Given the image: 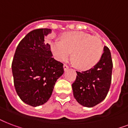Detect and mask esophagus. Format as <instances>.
Instances as JSON below:
<instances>
[{"mask_svg":"<svg viewBox=\"0 0 128 128\" xmlns=\"http://www.w3.org/2000/svg\"><path fill=\"white\" fill-rule=\"evenodd\" d=\"M63 67H64V70H66L67 69H68V66L66 65V64H64V66H63Z\"/></svg>","mask_w":128,"mask_h":128,"instance_id":"esophagus-1","label":"esophagus"}]
</instances>
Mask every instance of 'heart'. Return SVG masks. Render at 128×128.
<instances>
[{
    "mask_svg": "<svg viewBox=\"0 0 128 128\" xmlns=\"http://www.w3.org/2000/svg\"><path fill=\"white\" fill-rule=\"evenodd\" d=\"M62 42H50V48L56 60L63 62L72 53V58L77 68L90 69L99 62L103 51L100 38L82 32H66L62 34Z\"/></svg>",
    "mask_w": 128,
    "mask_h": 128,
    "instance_id": "heart-1",
    "label": "heart"
}]
</instances>
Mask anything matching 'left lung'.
<instances>
[{
  "label": "left lung",
  "instance_id": "1",
  "mask_svg": "<svg viewBox=\"0 0 128 128\" xmlns=\"http://www.w3.org/2000/svg\"><path fill=\"white\" fill-rule=\"evenodd\" d=\"M99 62L89 70L76 71L77 76L72 84L73 94L80 105L92 107L105 99L112 82L113 68L110 49L104 47Z\"/></svg>",
  "mask_w": 128,
  "mask_h": 128
}]
</instances>
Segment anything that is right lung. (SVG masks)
Here are the masks:
<instances>
[{
  "instance_id": "add662e5",
  "label": "right lung",
  "mask_w": 128,
  "mask_h": 128,
  "mask_svg": "<svg viewBox=\"0 0 128 128\" xmlns=\"http://www.w3.org/2000/svg\"><path fill=\"white\" fill-rule=\"evenodd\" d=\"M50 29H38L27 34L16 47L12 62L14 85L20 99L37 107L50 98L56 82L64 73L63 64L52 58L45 38Z\"/></svg>"
}]
</instances>
